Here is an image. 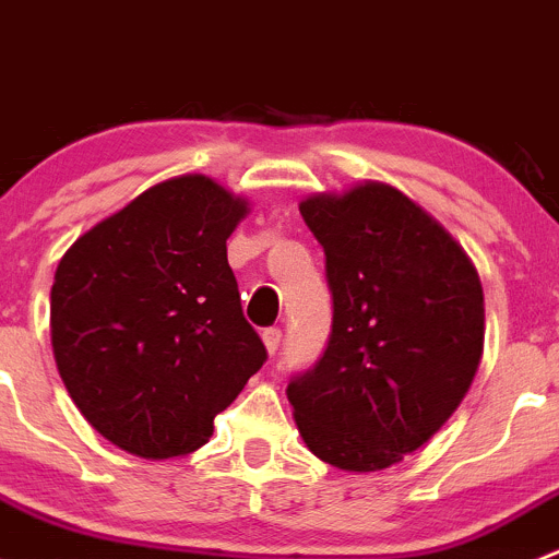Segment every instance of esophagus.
<instances>
[{
  "label": "esophagus",
  "mask_w": 559,
  "mask_h": 559,
  "mask_svg": "<svg viewBox=\"0 0 559 559\" xmlns=\"http://www.w3.org/2000/svg\"><path fill=\"white\" fill-rule=\"evenodd\" d=\"M281 326H267V330L262 332V341H264V348H267V354H275L281 346Z\"/></svg>",
  "instance_id": "obj_1"
}]
</instances>
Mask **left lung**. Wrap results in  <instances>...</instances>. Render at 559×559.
Segmentation results:
<instances>
[{"label":"left lung","mask_w":559,"mask_h":559,"mask_svg":"<svg viewBox=\"0 0 559 559\" xmlns=\"http://www.w3.org/2000/svg\"><path fill=\"white\" fill-rule=\"evenodd\" d=\"M300 213L324 248L332 332L286 397L319 460L384 471L430 441L471 389L481 281L452 235L386 183L313 194Z\"/></svg>","instance_id":"8db88e82"}]
</instances>
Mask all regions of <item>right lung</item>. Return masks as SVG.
Returning <instances> with one entry per match:
<instances>
[{
  "label": "right lung",
  "mask_w": 559,
  "mask_h": 559,
  "mask_svg": "<svg viewBox=\"0 0 559 559\" xmlns=\"http://www.w3.org/2000/svg\"><path fill=\"white\" fill-rule=\"evenodd\" d=\"M248 202L162 180L70 246L50 289L56 368L88 425L145 460L189 454L267 359L227 238Z\"/></svg>",
  "instance_id": "right-lung-1"
}]
</instances>
